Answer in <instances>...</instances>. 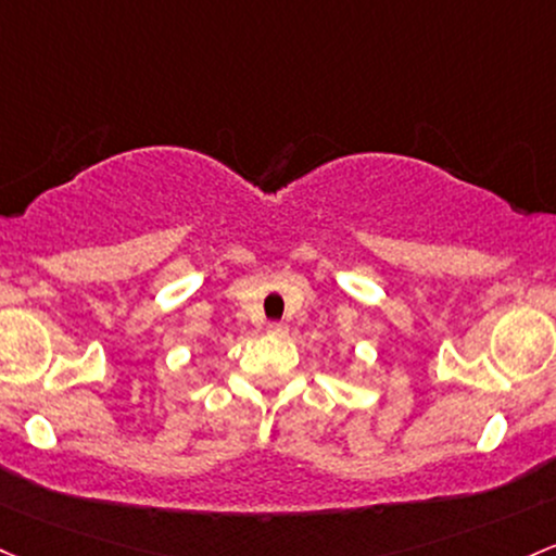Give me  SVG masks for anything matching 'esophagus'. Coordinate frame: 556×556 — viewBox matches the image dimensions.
<instances>
[{
	"label": "esophagus",
	"mask_w": 556,
	"mask_h": 556,
	"mask_svg": "<svg viewBox=\"0 0 556 556\" xmlns=\"http://www.w3.org/2000/svg\"><path fill=\"white\" fill-rule=\"evenodd\" d=\"M266 332L274 334V338H285V334H288V327H285L282 321H271V325L266 327Z\"/></svg>",
	"instance_id": "obj_1"
}]
</instances>
